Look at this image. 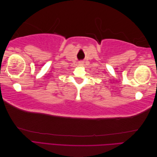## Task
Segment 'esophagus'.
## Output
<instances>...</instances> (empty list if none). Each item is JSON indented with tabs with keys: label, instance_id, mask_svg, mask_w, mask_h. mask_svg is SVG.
<instances>
[{
	"label": "esophagus",
	"instance_id": "esophagus-1",
	"mask_svg": "<svg viewBox=\"0 0 157 157\" xmlns=\"http://www.w3.org/2000/svg\"><path fill=\"white\" fill-rule=\"evenodd\" d=\"M83 63H84V61H79V64L80 65H83Z\"/></svg>",
	"mask_w": 157,
	"mask_h": 157
}]
</instances>
